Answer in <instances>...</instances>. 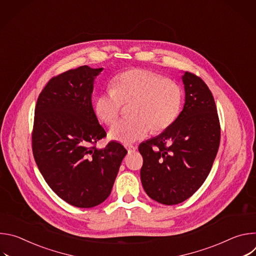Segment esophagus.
<instances>
[{
  "label": "esophagus",
  "instance_id": "34e87169",
  "mask_svg": "<svg viewBox=\"0 0 256 256\" xmlns=\"http://www.w3.org/2000/svg\"><path fill=\"white\" fill-rule=\"evenodd\" d=\"M126 148L128 153H132V152H134L136 150V146H132V144H126Z\"/></svg>",
  "mask_w": 256,
  "mask_h": 256
}]
</instances>
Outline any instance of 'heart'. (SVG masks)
Returning <instances> with one entry per match:
<instances>
[{"label": "heart", "mask_w": 256, "mask_h": 256, "mask_svg": "<svg viewBox=\"0 0 256 256\" xmlns=\"http://www.w3.org/2000/svg\"><path fill=\"white\" fill-rule=\"evenodd\" d=\"M184 91L175 82L157 72L132 68L112 80V89L97 95L94 112L106 124H112L122 114L124 103L130 104V118L114 124L109 130L112 140L130 144L147 136L149 132H163L178 118Z\"/></svg>", "instance_id": "1"}]
</instances>
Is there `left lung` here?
<instances>
[{
  "mask_svg": "<svg viewBox=\"0 0 256 256\" xmlns=\"http://www.w3.org/2000/svg\"><path fill=\"white\" fill-rule=\"evenodd\" d=\"M182 81L184 110L162 134L138 146L142 188L152 200L167 206L184 202L202 186L221 140L216 106L206 84L190 72Z\"/></svg>",
  "mask_w": 256,
  "mask_h": 256,
  "instance_id": "1",
  "label": "left lung"
}]
</instances>
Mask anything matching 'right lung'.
<instances>
[{"label":"right lung","instance_id":"right-lung-1","mask_svg":"<svg viewBox=\"0 0 256 256\" xmlns=\"http://www.w3.org/2000/svg\"><path fill=\"white\" fill-rule=\"evenodd\" d=\"M102 70L81 66L52 77L35 105L32 152L50 188L77 208H92L112 192L128 151L106 136L92 106L93 82Z\"/></svg>","mask_w":256,"mask_h":256}]
</instances>
